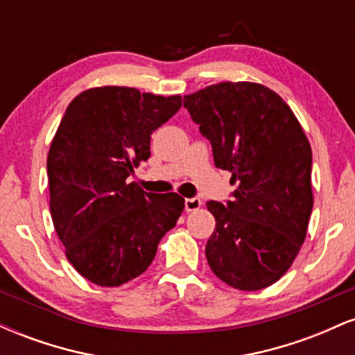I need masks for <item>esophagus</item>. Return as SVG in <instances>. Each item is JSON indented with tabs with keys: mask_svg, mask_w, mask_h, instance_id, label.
Returning <instances> with one entry per match:
<instances>
[{
	"mask_svg": "<svg viewBox=\"0 0 355 355\" xmlns=\"http://www.w3.org/2000/svg\"><path fill=\"white\" fill-rule=\"evenodd\" d=\"M202 202L198 198H185V210L187 211H193L197 209H200Z\"/></svg>",
	"mask_w": 355,
	"mask_h": 355,
	"instance_id": "34e87169",
	"label": "esophagus"
}]
</instances>
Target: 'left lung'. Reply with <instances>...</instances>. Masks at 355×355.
Masks as SVG:
<instances>
[{"mask_svg":"<svg viewBox=\"0 0 355 355\" xmlns=\"http://www.w3.org/2000/svg\"><path fill=\"white\" fill-rule=\"evenodd\" d=\"M183 107L235 185L230 200L207 202L217 222L205 247L211 272L239 291L266 288L292 266L307 234V137L275 92L248 81L211 85L183 96Z\"/></svg>","mask_w":355,"mask_h":355,"instance_id":"1","label":"left lung"}]
</instances>
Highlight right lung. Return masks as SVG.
<instances>
[{"label": "right lung", "instance_id": "add662e5", "mask_svg": "<svg viewBox=\"0 0 355 355\" xmlns=\"http://www.w3.org/2000/svg\"><path fill=\"white\" fill-rule=\"evenodd\" d=\"M182 107V96L101 87L68 105L53 138L46 170L50 211L70 263L101 287L148 268L185 200L126 183L150 157V138Z\"/></svg>", "mask_w": 355, "mask_h": 355}]
</instances>
